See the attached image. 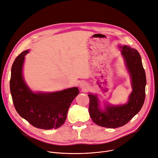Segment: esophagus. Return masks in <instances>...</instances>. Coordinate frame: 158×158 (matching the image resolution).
Segmentation results:
<instances>
[{"label": "esophagus", "mask_w": 158, "mask_h": 158, "mask_svg": "<svg viewBox=\"0 0 158 158\" xmlns=\"http://www.w3.org/2000/svg\"><path fill=\"white\" fill-rule=\"evenodd\" d=\"M79 87L82 89L86 90L88 88V85L85 82H81L80 85H79Z\"/></svg>", "instance_id": "1"}]
</instances>
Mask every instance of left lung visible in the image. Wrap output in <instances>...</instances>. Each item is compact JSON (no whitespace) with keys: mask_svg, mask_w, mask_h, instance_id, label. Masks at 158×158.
Masks as SVG:
<instances>
[{"mask_svg":"<svg viewBox=\"0 0 158 158\" xmlns=\"http://www.w3.org/2000/svg\"><path fill=\"white\" fill-rule=\"evenodd\" d=\"M120 48L131 78L132 91L128 102L119 106L105 105L102 110L99 107L97 95H88L90 117L97 125L104 127L117 128L126 125L140 111L145 101L147 81L142 58L135 48L126 45Z\"/></svg>","mask_w":158,"mask_h":158,"instance_id":"1","label":"left lung"}]
</instances>
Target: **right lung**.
Instances as JSON below:
<instances>
[{"mask_svg":"<svg viewBox=\"0 0 158 158\" xmlns=\"http://www.w3.org/2000/svg\"><path fill=\"white\" fill-rule=\"evenodd\" d=\"M29 50L16 57L12 65L10 92L14 106L20 117L42 129H57L64 123L69 107L79 94L73 87L52 93H34L24 81L22 68Z\"/></svg>","mask_w":158,"mask_h":158,"instance_id":"1","label":"right lung"}]
</instances>
